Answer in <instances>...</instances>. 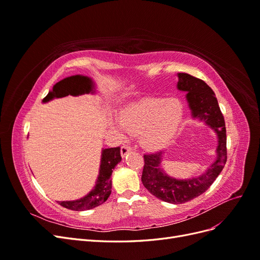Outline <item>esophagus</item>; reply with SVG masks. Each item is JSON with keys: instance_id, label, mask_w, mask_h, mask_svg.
I'll return each instance as SVG.
<instances>
[{"instance_id": "esophagus-1", "label": "esophagus", "mask_w": 260, "mask_h": 260, "mask_svg": "<svg viewBox=\"0 0 260 260\" xmlns=\"http://www.w3.org/2000/svg\"><path fill=\"white\" fill-rule=\"evenodd\" d=\"M131 151H132V148L130 146H128V145H122L121 148H120V153H121L122 157H124L125 155H127Z\"/></svg>"}]
</instances>
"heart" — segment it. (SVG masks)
Returning <instances> with one entry per match:
<instances>
[{"label": "heart", "mask_w": 260, "mask_h": 260, "mask_svg": "<svg viewBox=\"0 0 260 260\" xmlns=\"http://www.w3.org/2000/svg\"><path fill=\"white\" fill-rule=\"evenodd\" d=\"M184 116V106L175 98H147L124 107L119 113V124L114 128L140 135L147 149L166 146L175 137Z\"/></svg>", "instance_id": "obj_1"}]
</instances>
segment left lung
<instances>
[{
  "label": "left lung",
  "mask_w": 260,
  "mask_h": 260,
  "mask_svg": "<svg viewBox=\"0 0 260 260\" xmlns=\"http://www.w3.org/2000/svg\"><path fill=\"white\" fill-rule=\"evenodd\" d=\"M177 88L186 92V100L194 119L205 122L216 132L218 145L216 159L199 177L180 180L169 177L160 168L162 152L144 155L142 183L157 199L171 204H182L206 192L222 171L226 162V133L223 115L220 111L215 92L199 78L179 73Z\"/></svg>",
  "instance_id": "1"
}]
</instances>
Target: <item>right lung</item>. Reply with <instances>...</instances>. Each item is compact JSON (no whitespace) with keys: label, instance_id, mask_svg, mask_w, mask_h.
Segmentation results:
<instances>
[{"label":"right lung","instance_id":"1","mask_svg":"<svg viewBox=\"0 0 260 260\" xmlns=\"http://www.w3.org/2000/svg\"><path fill=\"white\" fill-rule=\"evenodd\" d=\"M95 93L94 82L91 78L81 75L67 77L53 86V90L43 99V103H46L53 99L64 98L67 95H81V94ZM120 147H111L102 149L100 172L96 184L93 190L85 195L84 198L76 201L57 202L60 206L76 211L88 210L98 207L105 203L112 193V172L116 165L120 162Z\"/></svg>","mask_w":260,"mask_h":260}]
</instances>
